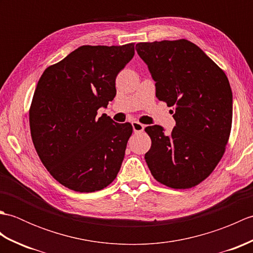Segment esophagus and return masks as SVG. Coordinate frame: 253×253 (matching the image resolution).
Here are the masks:
<instances>
[{
    "mask_svg": "<svg viewBox=\"0 0 253 253\" xmlns=\"http://www.w3.org/2000/svg\"><path fill=\"white\" fill-rule=\"evenodd\" d=\"M131 125H132V129H133V131H135L136 133L142 132V131H143V129H144V125H143V124L139 123V122H137V121H133V122L131 123Z\"/></svg>",
    "mask_w": 253,
    "mask_h": 253,
    "instance_id": "34e87169",
    "label": "esophagus"
}]
</instances>
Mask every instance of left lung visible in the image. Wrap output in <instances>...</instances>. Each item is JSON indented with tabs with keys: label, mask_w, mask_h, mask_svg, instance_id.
<instances>
[{
	"label": "left lung",
	"mask_w": 253,
	"mask_h": 253,
	"mask_svg": "<svg viewBox=\"0 0 253 253\" xmlns=\"http://www.w3.org/2000/svg\"><path fill=\"white\" fill-rule=\"evenodd\" d=\"M157 98L173 107L176 126L144 128L151 148L144 154L151 174L174 189H189L211 175L232 130L233 93L228 78L200 47L186 39L140 42Z\"/></svg>",
	"instance_id": "left-lung-1"
}]
</instances>
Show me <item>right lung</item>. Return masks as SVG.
Listing matches in <instances>:
<instances>
[{
  "instance_id": "1",
  "label": "right lung",
  "mask_w": 253,
  "mask_h": 253,
  "mask_svg": "<svg viewBox=\"0 0 253 253\" xmlns=\"http://www.w3.org/2000/svg\"><path fill=\"white\" fill-rule=\"evenodd\" d=\"M135 54V43L83 45L47 67L29 109L31 139L42 164L68 189L93 192L116 178L130 123L98 117L116 94L115 79Z\"/></svg>"
}]
</instances>
